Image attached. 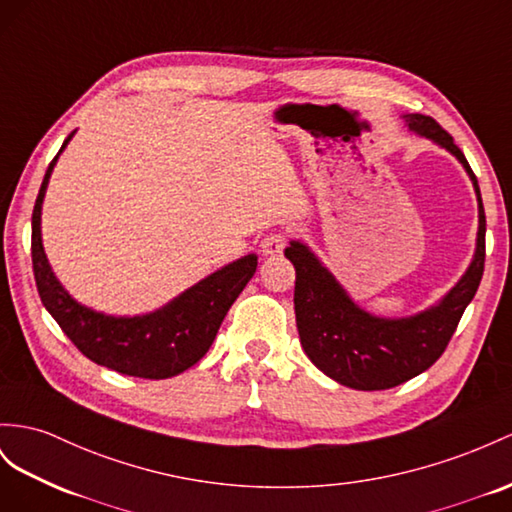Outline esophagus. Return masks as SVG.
Returning a JSON list of instances; mask_svg holds the SVG:
<instances>
[{
  "instance_id": "34e87169",
  "label": "esophagus",
  "mask_w": 512,
  "mask_h": 512,
  "mask_svg": "<svg viewBox=\"0 0 512 512\" xmlns=\"http://www.w3.org/2000/svg\"><path fill=\"white\" fill-rule=\"evenodd\" d=\"M287 244V235L283 231H272V233H266L264 238H261L259 246H261V253L272 257V255H279L283 253V248Z\"/></svg>"
}]
</instances>
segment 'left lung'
<instances>
[{
	"label": "left lung",
	"instance_id": "8db88e82",
	"mask_svg": "<svg viewBox=\"0 0 512 512\" xmlns=\"http://www.w3.org/2000/svg\"><path fill=\"white\" fill-rule=\"evenodd\" d=\"M406 125L463 164L478 196L476 253L463 279L435 307L409 318H378L363 311L303 242H290L285 257L296 268V326L311 363L339 385L361 391L391 389L426 372L448 348L484 272L487 218L474 170L454 138L435 119L406 114Z\"/></svg>",
	"mask_w": 512,
	"mask_h": 512
}]
</instances>
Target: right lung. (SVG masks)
I'll use <instances>...</instances> for the list:
<instances>
[{
	"instance_id": "obj_1",
	"label": "right lung",
	"mask_w": 512,
	"mask_h": 512,
	"mask_svg": "<svg viewBox=\"0 0 512 512\" xmlns=\"http://www.w3.org/2000/svg\"><path fill=\"white\" fill-rule=\"evenodd\" d=\"M73 134L75 131H71L58 155L51 160L32 214V266L38 296L64 335L90 361L125 376L151 378V381L177 376L201 361L212 346L229 307L253 279L257 255L251 253L216 270L147 316H106L80 305L51 272L41 240V209L47 183Z\"/></svg>"
}]
</instances>
